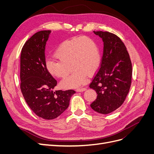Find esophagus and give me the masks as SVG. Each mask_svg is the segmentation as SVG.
<instances>
[{
    "label": "esophagus",
    "mask_w": 154,
    "mask_h": 154,
    "mask_svg": "<svg viewBox=\"0 0 154 154\" xmlns=\"http://www.w3.org/2000/svg\"><path fill=\"white\" fill-rule=\"evenodd\" d=\"M87 89L86 88H77V89L76 90V92H83V91H85V90Z\"/></svg>",
    "instance_id": "1"
}]
</instances>
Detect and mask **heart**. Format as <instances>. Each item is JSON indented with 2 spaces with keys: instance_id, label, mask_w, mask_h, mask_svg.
I'll list each match as a JSON object with an SVG mask.
<instances>
[{
  "instance_id": "b5f03b06",
  "label": "heart",
  "mask_w": 154,
  "mask_h": 154,
  "mask_svg": "<svg viewBox=\"0 0 154 154\" xmlns=\"http://www.w3.org/2000/svg\"><path fill=\"white\" fill-rule=\"evenodd\" d=\"M57 59H49L45 67L51 76L62 78L74 70L71 76L60 82L63 88H76L85 84L88 74H93L100 63V51L95 42L88 37H79L63 42L54 53Z\"/></svg>"
}]
</instances>
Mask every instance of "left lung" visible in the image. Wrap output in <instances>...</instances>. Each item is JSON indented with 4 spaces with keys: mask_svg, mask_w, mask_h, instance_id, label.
<instances>
[{
    "mask_svg": "<svg viewBox=\"0 0 154 154\" xmlns=\"http://www.w3.org/2000/svg\"><path fill=\"white\" fill-rule=\"evenodd\" d=\"M93 32L103 42V54L100 68L89 86L97 94L91 106L97 112L107 114L118 109L128 94L132 63L127 48L118 36L106 31Z\"/></svg>",
    "mask_w": 154,
    "mask_h": 154,
    "instance_id": "8db88e82",
    "label": "left lung"
}]
</instances>
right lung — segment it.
Returning a JSON list of instances; mask_svg holds the SVG:
<instances>
[{
    "label": "right lung",
    "mask_w": 154,
    "mask_h": 154,
    "mask_svg": "<svg viewBox=\"0 0 154 154\" xmlns=\"http://www.w3.org/2000/svg\"><path fill=\"white\" fill-rule=\"evenodd\" d=\"M51 31L36 32L23 46L20 55V88L26 103L44 119L57 118L69 105L73 90L55 91L57 82L45 67V48Z\"/></svg>",
    "instance_id": "obj_1"
}]
</instances>
